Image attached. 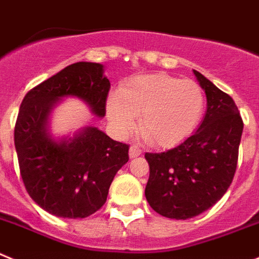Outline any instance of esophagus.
<instances>
[{"label": "esophagus", "mask_w": 259, "mask_h": 259, "mask_svg": "<svg viewBox=\"0 0 259 259\" xmlns=\"http://www.w3.org/2000/svg\"><path fill=\"white\" fill-rule=\"evenodd\" d=\"M141 153H142V150L139 148L138 146H135V144L130 146V148H129V156H130V157H132V158L138 157V156H141Z\"/></svg>", "instance_id": "esophagus-1"}]
</instances>
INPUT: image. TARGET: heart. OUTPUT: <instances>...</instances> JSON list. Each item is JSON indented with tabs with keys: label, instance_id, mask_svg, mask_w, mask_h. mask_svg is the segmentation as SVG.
Segmentation results:
<instances>
[{
	"label": "heart",
	"instance_id": "b5f03b06",
	"mask_svg": "<svg viewBox=\"0 0 259 259\" xmlns=\"http://www.w3.org/2000/svg\"><path fill=\"white\" fill-rule=\"evenodd\" d=\"M205 97L199 83L165 73L133 77L107 104V115L120 133L134 127L151 146L169 148L187 139L204 113Z\"/></svg>",
	"mask_w": 259,
	"mask_h": 259
}]
</instances>
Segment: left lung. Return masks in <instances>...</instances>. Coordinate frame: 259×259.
I'll list each match as a JSON object with an SVG mask.
<instances>
[{
  "instance_id": "1",
  "label": "left lung",
  "mask_w": 259,
  "mask_h": 259,
  "mask_svg": "<svg viewBox=\"0 0 259 259\" xmlns=\"http://www.w3.org/2000/svg\"><path fill=\"white\" fill-rule=\"evenodd\" d=\"M208 108L196 133L166 152L144 155L150 165L146 199L171 220H188L211 208L226 193L237 166L243 118L234 99L200 72Z\"/></svg>"
}]
</instances>
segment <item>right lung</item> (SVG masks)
<instances>
[{"mask_svg": "<svg viewBox=\"0 0 259 259\" xmlns=\"http://www.w3.org/2000/svg\"><path fill=\"white\" fill-rule=\"evenodd\" d=\"M109 88L102 64L78 62L34 86L20 104L14 130L20 176L28 195L48 213L71 220L94 214L129 161V144L97 127L60 141L48 132L49 113L63 97L80 98L103 117Z\"/></svg>", "mask_w": 259, "mask_h": 259, "instance_id": "1", "label": "right lung"}]
</instances>
